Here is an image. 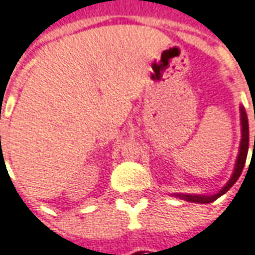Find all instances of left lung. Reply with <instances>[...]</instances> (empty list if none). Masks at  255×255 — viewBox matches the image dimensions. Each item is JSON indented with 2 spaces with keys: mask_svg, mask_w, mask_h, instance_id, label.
<instances>
[{
  "mask_svg": "<svg viewBox=\"0 0 255 255\" xmlns=\"http://www.w3.org/2000/svg\"><path fill=\"white\" fill-rule=\"evenodd\" d=\"M240 126H242V139H240L239 153L236 157V163H235V168H233L232 177L229 178L227 185L214 195H190V193H172V196L179 197L182 200L192 203H202V204H207V203H213L217 200L218 197L225 195L228 190L232 188L235 182L239 179L242 171L245 168L246 158H247V153H249V120H247V115L243 106H240ZM254 147H255V135H254Z\"/></svg>",
  "mask_w": 255,
  "mask_h": 255,
  "instance_id": "1",
  "label": "left lung"
}]
</instances>
